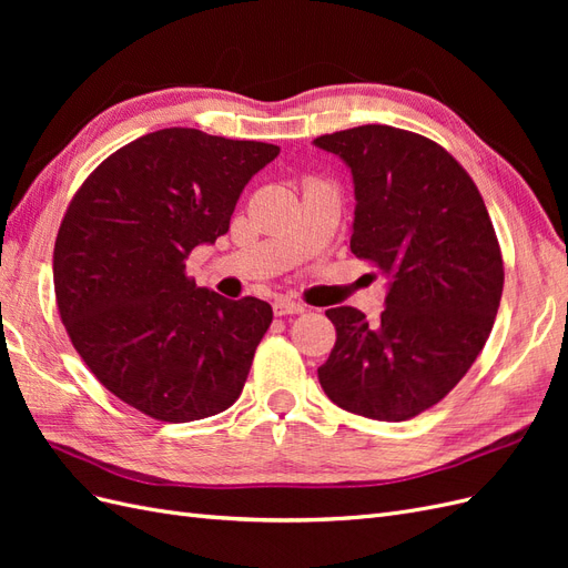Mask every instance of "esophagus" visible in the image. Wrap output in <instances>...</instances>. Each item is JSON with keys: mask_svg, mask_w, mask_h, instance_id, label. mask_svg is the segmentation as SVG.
I'll return each mask as SVG.
<instances>
[{"mask_svg": "<svg viewBox=\"0 0 568 568\" xmlns=\"http://www.w3.org/2000/svg\"><path fill=\"white\" fill-rule=\"evenodd\" d=\"M272 311H274V315H277V317H284V315H301L305 307L301 303L288 301V298H277V301L272 303Z\"/></svg>", "mask_w": 568, "mask_h": 568, "instance_id": "1", "label": "esophagus"}]
</instances>
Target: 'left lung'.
Listing matches in <instances>:
<instances>
[{
	"label": "left lung",
	"instance_id": "obj_1",
	"mask_svg": "<svg viewBox=\"0 0 568 568\" xmlns=\"http://www.w3.org/2000/svg\"><path fill=\"white\" fill-rule=\"evenodd\" d=\"M313 144L351 168V251L386 277L376 324L326 311L336 343L320 384L355 415L405 422L443 400L490 336L505 284L493 222L467 170L422 134L359 125Z\"/></svg>",
	"mask_w": 568,
	"mask_h": 568
}]
</instances>
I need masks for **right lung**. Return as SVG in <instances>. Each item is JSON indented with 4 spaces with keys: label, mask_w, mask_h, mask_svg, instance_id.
Returning <instances> with one entry per match:
<instances>
[{
    "label": "right lung",
    "mask_w": 568,
    "mask_h": 568,
    "mask_svg": "<svg viewBox=\"0 0 568 568\" xmlns=\"http://www.w3.org/2000/svg\"><path fill=\"white\" fill-rule=\"evenodd\" d=\"M277 153L165 128L111 153L78 189L54 246L57 305L84 365L115 398L182 424L242 395L272 307L196 286L184 261L227 234L244 186Z\"/></svg>",
    "instance_id": "obj_1"
}]
</instances>
